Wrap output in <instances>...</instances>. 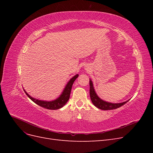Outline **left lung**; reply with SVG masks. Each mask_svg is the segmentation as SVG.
I'll use <instances>...</instances> for the list:
<instances>
[{
    "instance_id": "obj_1",
    "label": "left lung",
    "mask_w": 153,
    "mask_h": 153,
    "mask_svg": "<svg viewBox=\"0 0 153 153\" xmlns=\"http://www.w3.org/2000/svg\"><path fill=\"white\" fill-rule=\"evenodd\" d=\"M89 85H90V97L91 100L92 101V103L94 104L95 106L97 108H98L101 110H113V109H116L117 108L121 107V106L124 105L125 103H126L128 101H125L123 103H108L106 102V101L100 99L99 97L97 96L96 93L95 92L93 84H92V82L91 80H89Z\"/></svg>"
}]
</instances>
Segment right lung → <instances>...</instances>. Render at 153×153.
I'll return each instance as SVG.
<instances>
[{"label": "right lung", "mask_w": 153, "mask_h": 153, "mask_svg": "<svg viewBox=\"0 0 153 153\" xmlns=\"http://www.w3.org/2000/svg\"><path fill=\"white\" fill-rule=\"evenodd\" d=\"M78 75H76L75 76H74L69 81V82L67 84L65 89L63 91L62 94L60 96L59 98H58L57 100H55L52 101H41L34 99L33 98H32L31 96H30L27 92L25 91V94L27 96L29 97V98L36 103L37 105H39L40 106H42V107L49 109V110H57L62 108L63 106L66 105V103L68 102V101L69 99V97H70V93H71V88L72 85L73 84V82H75V80L78 78Z\"/></svg>", "instance_id": "add662e5"}]
</instances>
